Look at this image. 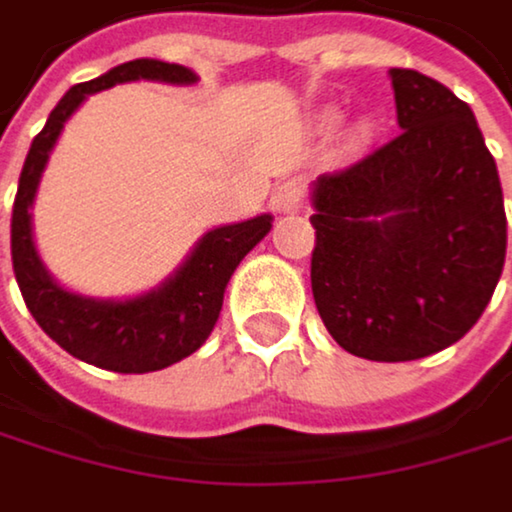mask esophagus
<instances>
[{"mask_svg":"<svg viewBox=\"0 0 512 512\" xmlns=\"http://www.w3.org/2000/svg\"><path fill=\"white\" fill-rule=\"evenodd\" d=\"M306 200H309V191L300 178H285L282 185L273 191V206L285 215H294V212H303L306 209Z\"/></svg>","mask_w":512,"mask_h":512,"instance_id":"obj_1","label":"esophagus"}]
</instances>
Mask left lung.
<instances>
[{
  "instance_id": "1",
  "label": "left lung",
  "mask_w": 512,
  "mask_h": 512,
  "mask_svg": "<svg viewBox=\"0 0 512 512\" xmlns=\"http://www.w3.org/2000/svg\"><path fill=\"white\" fill-rule=\"evenodd\" d=\"M400 133L315 181L312 297L331 337L367 361L458 343L504 270L507 215L470 105L391 69Z\"/></svg>"
}]
</instances>
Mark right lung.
I'll use <instances>...</instances> for the list:
<instances>
[{
  "instance_id": "right-lung-1",
  "label": "right lung",
  "mask_w": 512,
  "mask_h": 512,
  "mask_svg": "<svg viewBox=\"0 0 512 512\" xmlns=\"http://www.w3.org/2000/svg\"><path fill=\"white\" fill-rule=\"evenodd\" d=\"M136 78L169 81V84L197 81V75L185 66L160 63V60H130L93 81L75 84L57 102L45 130L32 139L11 209V264L26 309L60 349L93 367L115 370V373L163 370L197 352L218 321L224 288L233 270L273 227L270 215H258L251 221L206 233L194 248V254L185 261V267L160 291L124 303L69 294L45 273L32 245L29 206L35 188H39L42 169L48 163V151L54 148L66 118L90 93Z\"/></svg>"
}]
</instances>
